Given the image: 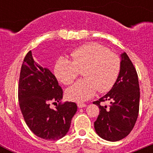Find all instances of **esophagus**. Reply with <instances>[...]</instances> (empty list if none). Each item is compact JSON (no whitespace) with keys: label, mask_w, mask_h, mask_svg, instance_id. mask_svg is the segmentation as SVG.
Returning <instances> with one entry per match:
<instances>
[{"label":"esophagus","mask_w":153,"mask_h":153,"mask_svg":"<svg viewBox=\"0 0 153 153\" xmlns=\"http://www.w3.org/2000/svg\"><path fill=\"white\" fill-rule=\"evenodd\" d=\"M77 106L79 108H83V107H85L86 105L85 103H83V102H78Z\"/></svg>","instance_id":"esophagus-1"}]
</instances>
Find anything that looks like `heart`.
<instances>
[{"instance_id": "heart-1", "label": "heart", "mask_w": 153, "mask_h": 153, "mask_svg": "<svg viewBox=\"0 0 153 153\" xmlns=\"http://www.w3.org/2000/svg\"><path fill=\"white\" fill-rule=\"evenodd\" d=\"M72 60L60 57L54 67V74L64 85H70L83 70L84 78L77 81L66 91L70 100L83 102L92 98L97 90L109 91L118 77L120 60L106 47L90 43L76 48L71 53Z\"/></svg>"}]
</instances>
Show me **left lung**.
Returning a JSON list of instances; mask_svg holds the SVG:
<instances>
[{
  "label": "left lung",
  "instance_id": "left-lung-1",
  "mask_svg": "<svg viewBox=\"0 0 153 153\" xmlns=\"http://www.w3.org/2000/svg\"><path fill=\"white\" fill-rule=\"evenodd\" d=\"M140 86L136 68L125 52L121 54L120 70L116 83L106 95L93 102L100 108L94 123L99 136L107 141L122 140L133 129L140 109ZM111 101L110 109L100 105Z\"/></svg>",
  "mask_w": 153,
  "mask_h": 153
}]
</instances>
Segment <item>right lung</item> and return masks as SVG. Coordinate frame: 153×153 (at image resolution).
I'll return each instance as SVG.
<instances>
[{
  "label": "right lung",
  "instance_id": "add662e5",
  "mask_svg": "<svg viewBox=\"0 0 153 153\" xmlns=\"http://www.w3.org/2000/svg\"><path fill=\"white\" fill-rule=\"evenodd\" d=\"M62 98L63 90L55 76L36 63L29 51L21 66L18 100L27 125L36 136L57 140L67 133L77 106L73 102L61 103ZM51 102L59 104L53 110L49 107Z\"/></svg>",
  "mask_w": 153,
  "mask_h": 153
}]
</instances>
